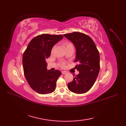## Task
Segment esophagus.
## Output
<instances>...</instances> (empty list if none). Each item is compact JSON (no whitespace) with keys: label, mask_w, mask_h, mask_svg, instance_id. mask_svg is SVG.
Masks as SVG:
<instances>
[{"label":"esophagus","mask_w":126,"mask_h":126,"mask_svg":"<svg viewBox=\"0 0 126 126\" xmlns=\"http://www.w3.org/2000/svg\"><path fill=\"white\" fill-rule=\"evenodd\" d=\"M62 74H67V71H62Z\"/></svg>","instance_id":"34e87169"}]
</instances>
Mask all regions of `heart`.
I'll use <instances>...</instances> for the list:
<instances>
[{"instance_id": "obj_1", "label": "heart", "mask_w": 126, "mask_h": 126, "mask_svg": "<svg viewBox=\"0 0 126 126\" xmlns=\"http://www.w3.org/2000/svg\"><path fill=\"white\" fill-rule=\"evenodd\" d=\"M64 46H65L66 48H68V47H74L73 45H72L70 43H68V42H66V43H64ZM54 48H52V50H51L52 52H53V51H54ZM62 66L63 67L64 66V63H62Z\"/></svg>"}]
</instances>
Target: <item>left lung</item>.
I'll use <instances>...</instances> for the list:
<instances>
[{
  "mask_svg": "<svg viewBox=\"0 0 126 126\" xmlns=\"http://www.w3.org/2000/svg\"><path fill=\"white\" fill-rule=\"evenodd\" d=\"M72 42L76 48L75 68L79 73L68 83V88L76 94L89 91L96 80L100 70L99 52L91 38L84 33L74 32L63 35Z\"/></svg>",
  "mask_w": 126,
  "mask_h": 126,
  "instance_id": "1",
  "label": "left lung"
}]
</instances>
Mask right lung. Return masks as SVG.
<instances>
[{
    "mask_svg": "<svg viewBox=\"0 0 126 126\" xmlns=\"http://www.w3.org/2000/svg\"><path fill=\"white\" fill-rule=\"evenodd\" d=\"M63 35L42 34L30 41L22 57L25 78L36 93L50 94L54 91L56 82L62 75L59 70H47L46 59L50 56L54 46L63 38Z\"/></svg>",
    "mask_w": 126,
    "mask_h": 126,
    "instance_id": "add662e5",
    "label": "right lung"
}]
</instances>
